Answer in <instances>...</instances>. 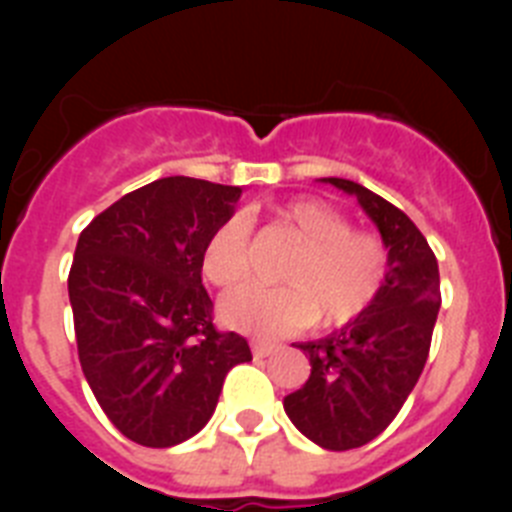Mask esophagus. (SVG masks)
<instances>
[{
	"label": "esophagus",
	"mask_w": 512,
	"mask_h": 512,
	"mask_svg": "<svg viewBox=\"0 0 512 512\" xmlns=\"http://www.w3.org/2000/svg\"><path fill=\"white\" fill-rule=\"evenodd\" d=\"M251 351L256 359H264V356L274 354L277 351V343H271V341H251Z\"/></svg>",
	"instance_id": "obj_1"
}]
</instances>
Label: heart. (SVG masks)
<instances>
[{
	"mask_svg": "<svg viewBox=\"0 0 512 512\" xmlns=\"http://www.w3.org/2000/svg\"><path fill=\"white\" fill-rule=\"evenodd\" d=\"M266 220L297 241L279 271L284 287L233 289L220 302L225 325L256 338L284 336L312 320L341 328L379 300L390 277V248L377 233L351 228L338 207L315 197L274 205ZM248 256L251 223L230 215L207 235L202 271L215 287H233L246 279Z\"/></svg>",
	"mask_w": 512,
	"mask_h": 512,
	"instance_id": "heart-1",
	"label": "heart"
}]
</instances>
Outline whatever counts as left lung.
Returning a JSON list of instances; mask_svg holds the SVG:
<instances>
[{"label":"left lung","mask_w":512,"mask_h":512,"mask_svg":"<svg viewBox=\"0 0 512 512\" xmlns=\"http://www.w3.org/2000/svg\"><path fill=\"white\" fill-rule=\"evenodd\" d=\"M325 182L356 194L390 248V277L369 310L318 343H300L310 377L284 397L289 420L328 451L359 449L395 420L418 384L441 307L438 261L400 207L348 179Z\"/></svg>","instance_id":"1"}]
</instances>
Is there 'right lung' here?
I'll use <instances>...</instances> for the list:
<instances>
[{
    "mask_svg": "<svg viewBox=\"0 0 512 512\" xmlns=\"http://www.w3.org/2000/svg\"><path fill=\"white\" fill-rule=\"evenodd\" d=\"M241 187L166 176L99 212L76 243L69 300L81 372L117 431L151 449L200 433L248 341L212 323L202 246Z\"/></svg>",
    "mask_w": 512,
    "mask_h": 512,
    "instance_id": "right-lung-1",
    "label": "right lung"
}]
</instances>
